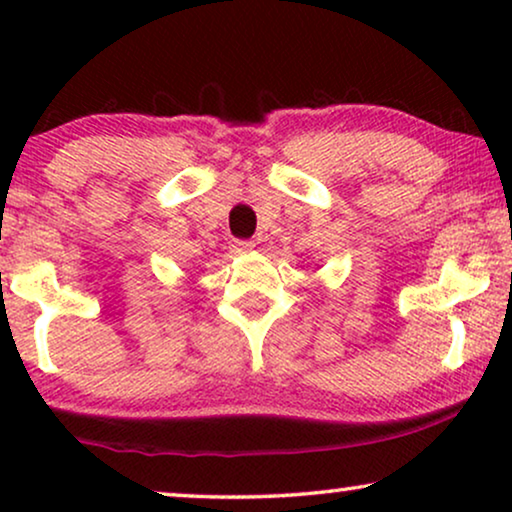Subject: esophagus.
<instances>
[{"mask_svg": "<svg viewBox=\"0 0 512 512\" xmlns=\"http://www.w3.org/2000/svg\"><path fill=\"white\" fill-rule=\"evenodd\" d=\"M254 244H251L249 240H235L233 244H230V249L235 251V254H244V251H249Z\"/></svg>", "mask_w": 512, "mask_h": 512, "instance_id": "obj_1", "label": "esophagus"}]
</instances>
